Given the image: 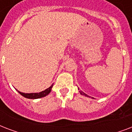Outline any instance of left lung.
I'll return each mask as SVG.
<instances>
[{
  "instance_id": "8db88e82",
  "label": "left lung",
  "mask_w": 132,
  "mask_h": 132,
  "mask_svg": "<svg viewBox=\"0 0 132 132\" xmlns=\"http://www.w3.org/2000/svg\"><path fill=\"white\" fill-rule=\"evenodd\" d=\"M79 92H80V94H81V95H84L85 96H87V97H90V98H94L93 97H91V96H88V94H86V93H84V92H82V91H79Z\"/></svg>"
}]
</instances>
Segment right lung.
I'll list each match as a JSON object with an SVG mask.
<instances>
[{
  "instance_id": "right-lung-1",
  "label": "right lung",
  "mask_w": 132,
  "mask_h": 132,
  "mask_svg": "<svg viewBox=\"0 0 132 132\" xmlns=\"http://www.w3.org/2000/svg\"><path fill=\"white\" fill-rule=\"evenodd\" d=\"M53 86V84H52L49 88H48L47 89H46L44 91H42V92H37V93H24V92H20V91H18V92H19L22 96H23L25 98H31V99H36V98H42V97H44L46 95H48L51 92V91Z\"/></svg>"
}]
</instances>
